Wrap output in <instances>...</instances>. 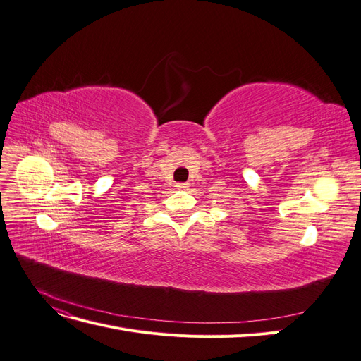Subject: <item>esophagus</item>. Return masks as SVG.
Listing matches in <instances>:
<instances>
[{"instance_id": "34e87169", "label": "esophagus", "mask_w": 361, "mask_h": 361, "mask_svg": "<svg viewBox=\"0 0 361 361\" xmlns=\"http://www.w3.org/2000/svg\"><path fill=\"white\" fill-rule=\"evenodd\" d=\"M176 187H178V190H187L188 188V183L179 182V183H176Z\"/></svg>"}]
</instances>
